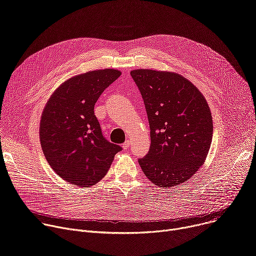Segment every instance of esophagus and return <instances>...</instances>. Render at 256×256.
<instances>
[{
	"instance_id": "obj_1",
	"label": "esophagus",
	"mask_w": 256,
	"mask_h": 256,
	"mask_svg": "<svg viewBox=\"0 0 256 256\" xmlns=\"http://www.w3.org/2000/svg\"><path fill=\"white\" fill-rule=\"evenodd\" d=\"M130 140H126V142L122 144V148H124V150H126V149L130 147Z\"/></svg>"
}]
</instances>
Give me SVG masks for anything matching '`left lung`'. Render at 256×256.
I'll return each instance as SVG.
<instances>
[{
  "label": "left lung",
  "mask_w": 256,
  "mask_h": 256,
  "mask_svg": "<svg viewBox=\"0 0 256 256\" xmlns=\"http://www.w3.org/2000/svg\"><path fill=\"white\" fill-rule=\"evenodd\" d=\"M144 99L151 144L138 164L154 184H184L204 164L212 138L210 107L200 90L177 72H130Z\"/></svg>",
  "instance_id": "1"
}]
</instances>
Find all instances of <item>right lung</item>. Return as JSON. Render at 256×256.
<instances>
[{
	"instance_id": "obj_1",
	"label": "right lung",
	"mask_w": 256,
	"mask_h": 256,
	"mask_svg": "<svg viewBox=\"0 0 256 256\" xmlns=\"http://www.w3.org/2000/svg\"><path fill=\"white\" fill-rule=\"evenodd\" d=\"M120 72H87L62 83L42 112L40 128L44 154L64 180L91 186L104 177L114 155L122 150L107 140L94 116V105Z\"/></svg>"
}]
</instances>
